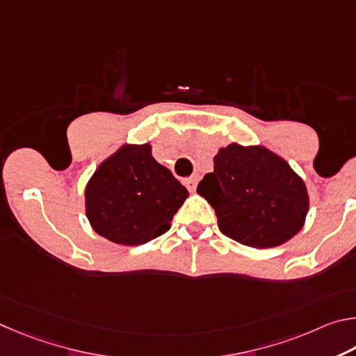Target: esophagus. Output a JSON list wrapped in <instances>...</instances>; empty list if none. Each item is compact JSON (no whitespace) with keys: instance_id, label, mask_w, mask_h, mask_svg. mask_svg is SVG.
<instances>
[{"instance_id":"esophagus-1","label":"esophagus","mask_w":356,"mask_h":356,"mask_svg":"<svg viewBox=\"0 0 356 356\" xmlns=\"http://www.w3.org/2000/svg\"><path fill=\"white\" fill-rule=\"evenodd\" d=\"M183 184L186 186V188H188L189 192H195V189H197V178H194V177L184 178L183 179Z\"/></svg>"}]
</instances>
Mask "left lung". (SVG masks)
<instances>
[{
  "label": "left lung",
  "instance_id": "8db88e82",
  "mask_svg": "<svg viewBox=\"0 0 356 356\" xmlns=\"http://www.w3.org/2000/svg\"><path fill=\"white\" fill-rule=\"evenodd\" d=\"M216 209L220 232L242 245L278 247L300 232L309 209L302 177L263 145L229 143L214 156V172L198 183Z\"/></svg>",
  "mask_w": 356,
  "mask_h": 356
}]
</instances>
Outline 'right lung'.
<instances>
[{
  "instance_id": "1",
  "label": "right lung",
  "mask_w": 356,
  "mask_h": 356,
  "mask_svg": "<svg viewBox=\"0 0 356 356\" xmlns=\"http://www.w3.org/2000/svg\"><path fill=\"white\" fill-rule=\"evenodd\" d=\"M188 189L152 156V145L123 143L97 167L84 191L93 232L120 245H140L170 228Z\"/></svg>"
}]
</instances>
